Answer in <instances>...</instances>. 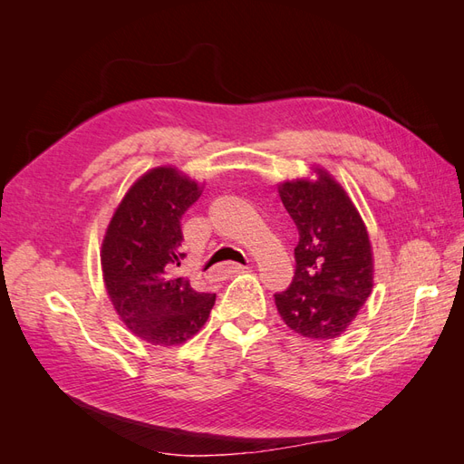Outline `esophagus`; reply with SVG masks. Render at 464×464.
Wrapping results in <instances>:
<instances>
[{
  "label": "esophagus",
  "instance_id": "esophagus-1",
  "mask_svg": "<svg viewBox=\"0 0 464 464\" xmlns=\"http://www.w3.org/2000/svg\"><path fill=\"white\" fill-rule=\"evenodd\" d=\"M247 266L246 265H237V263H224V265H220L218 269H217V273L218 275H224V276H230V275H236V273H242V271H246Z\"/></svg>",
  "mask_w": 464,
  "mask_h": 464
}]
</instances>
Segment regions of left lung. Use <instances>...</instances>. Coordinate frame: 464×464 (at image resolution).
Instances as JSON below:
<instances>
[{
  "instance_id": "obj_1",
  "label": "left lung",
  "mask_w": 464,
  "mask_h": 464,
  "mask_svg": "<svg viewBox=\"0 0 464 464\" xmlns=\"http://www.w3.org/2000/svg\"><path fill=\"white\" fill-rule=\"evenodd\" d=\"M278 195L296 224L292 285L275 294L286 327L312 341L341 336L373 290V249L354 201L329 170L278 184Z\"/></svg>"
}]
</instances>
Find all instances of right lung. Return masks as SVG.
Instances as JSON below:
<instances>
[{
    "label": "right lung",
    "mask_w": 464,
    "mask_h": 464,
    "mask_svg": "<svg viewBox=\"0 0 464 464\" xmlns=\"http://www.w3.org/2000/svg\"><path fill=\"white\" fill-rule=\"evenodd\" d=\"M203 184L176 166L147 170L123 195L101 247L102 278L118 317L139 339L178 346L198 334L215 294L193 290L176 276L181 254V215L199 199Z\"/></svg>",
    "instance_id": "1"
}]
</instances>
